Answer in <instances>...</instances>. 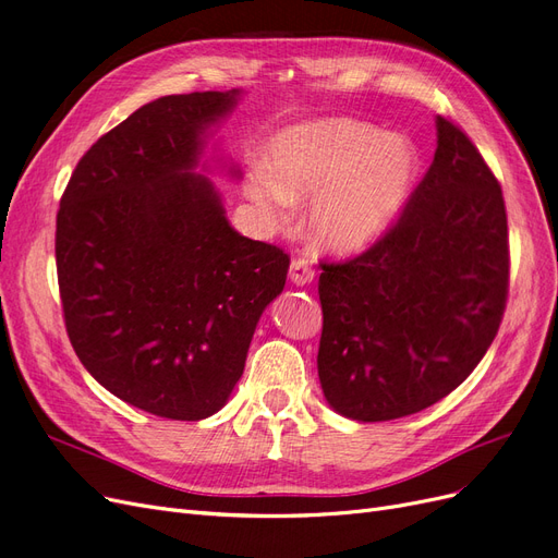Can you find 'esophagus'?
I'll list each match as a JSON object with an SVG mask.
<instances>
[{"label":"esophagus","instance_id":"obj_1","mask_svg":"<svg viewBox=\"0 0 558 558\" xmlns=\"http://www.w3.org/2000/svg\"><path fill=\"white\" fill-rule=\"evenodd\" d=\"M314 277H316V272L307 258H293V263H291V281L293 283L305 286V283H312Z\"/></svg>","mask_w":558,"mask_h":558}]
</instances>
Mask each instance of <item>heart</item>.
<instances>
[{
	"instance_id": "heart-1",
	"label": "heart",
	"mask_w": 558,
	"mask_h": 558,
	"mask_svg": "<svg viewBox=\"0 0 558 558\" xmlns=\"http://www.w3.org/2000/svg\"><path fill=\"white\" fill-rule=\"evenodd\" d=\"M416 154L408 140L349 118L283 130L269 146V174L256 172L246 193L269 221L283 223L291 202H312L314 238L335 251L373 244L408 202Z\"/></svg>"
}]
</instances>
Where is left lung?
Masks as SVG:
<instances>
[{
    "mask_svg": "<svg viewBox=\"0 0 558 558\" xmlns=\"http://www.w3.org/2000/svg\"><path fill=\"white\" fill-rule=\"evenodd\" d=\"M318 379L330 408L391 421L449 396L498 335L510 291L500 183L437 116V148L396 223L363 253L320 260Z\"/></svg>",
    "mask_w": 558,
    "mask_h": 558,
    "instance_id": "1",
    "label": "left lung"
}]
</instances>
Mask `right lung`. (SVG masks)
<instances>
[{
    "mask_svg": "<svg viewBox=\"0 0 558 558\" xmlns=\"http://www.w3.org/2000/svg\"><path fill=\"white\" fill-rule=\"evenodd\" d=\"M238 95L144 105L83 154L60 197L58 286L78 361L116 398L174 421L223 408L291 265L234 232L191 172L202 132Z\"/></svg>",
    "mask_w": 558,
    "mask_h": 558,
    "instance_id": "1",
    "label": "right lung"
}]
</instances>
